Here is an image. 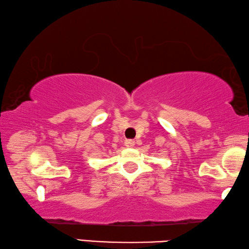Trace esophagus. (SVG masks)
<instances>
[{
  "instance_id": "34e87169",
  "label": "esophagus",
  "mask_w": 249,
  "mask_h": 249,
  "mask_svg": "<svg viewBox=\"0 0 249 249\" xmlns=\"http://www.w3.org/2000/svg\"><path fill=\"white\" fill-rule=\"evenodd\" d=\"M124 145L126 147H134L135 146V142L132 141V140H127V141L124 142Z\"/></svg>"
}]
</instances>
